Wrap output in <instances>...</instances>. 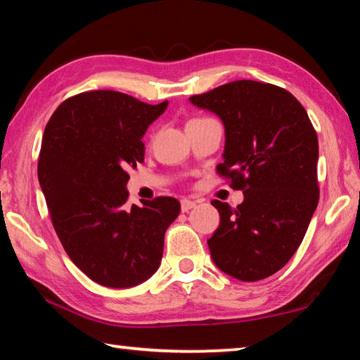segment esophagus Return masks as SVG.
Instances as JSON below:
<instances>
[{"mask_svg": "<svg viewBox=\"0 0 360 360\" xmlns=\"http://www.w3.org/2000/svg\"><path fill=\"white\" fill-rule=\"evenodd\" d=\"M197 206V202H192V200H187V198H182L181 200V210L182 212H188L192 208Z\"/></svg>", "mask_w": 360, "mask_h": 360, "instance_id": "1", "label": "esophagus"}]
</instances>
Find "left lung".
I'll use <instances>...</instances> for the list:
<instances>
[{
	"label": "left lung",
	"instance_id": "obj_1",
	"mask_svg": "<svg viewBox=\"0 0 360 360\" xmlns=\"http://www.w3.org/2000/svg\"><path fill=\"white\" fill-rule=\"evenodd\" d=\"M219 115L225 129L217 173L245 193L221 214L208 240L219 270L240 281L275 275L300 246L319 202L318 135L294 95L278 85L233 81L191 96Z\"/></svg>",
	"mask_w": 360,
	"mask_h": 360
}]
</instances>
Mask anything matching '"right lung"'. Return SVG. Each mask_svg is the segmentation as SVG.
<instances>
[{
  "mask_svg": "<svg viewBox=\"0 0 360 360\" xmlns=\"http://www.w3.org/2000/svg\"><path fill=\"white\" fill-rule=\"evenodd\" d=\"M167 106L94 90L63 101L46 125L38 179L53 229L72 264L106 288H133L154 275L181 211L173 197L125 205L127 172L144 162L141 138Z\"/></svg>",
  "mask_w": 360,
  "mask_h": 360,
  "instance_id": "obj_1",
  "label": "right lung"
}]
</instances>
